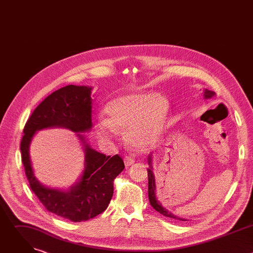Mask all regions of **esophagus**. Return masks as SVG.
<instances>
[{
  "mask_svg": "<svg viewBox=\"0 0 253 253\" xmlns=\"http://www.w3.org/2000/svg\"><path fill=\"white\" fill-rule=\"evenodd\" d=\"M135 162V157L132 155V154H128L125 156L124 158V163L125 165L128 167V166H131L132 164H134Z\"/></svg>",
  "mask_w": 253,
  "mask_h": 253,
  "instance_id": "34e87169",
  "label": "esophagus"
}]
</instances>
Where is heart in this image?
<instances>
[{
    "label": "heart",
    "instance_id": "heart-1",
    "mask_svg": "<svg viewBox=\"0 0 253 253\" xmlns=\"http://www.w3.org/2000/svg\"><path fill=\"white\" fill-rule=\"evenodd\" d=\"M169 103L161 95L134 93L119 96L107 104L108 119L100 117L97 130L103 137H114L125 131L129 144L135 147L148 146L161 134L168 114Z\"/></svg>",
    "mask_w": 253,
    "mask_h": 253
}]
</instances>
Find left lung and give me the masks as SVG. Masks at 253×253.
<instances>
[{"label":"left lung","mask_w":253,"mask_h":253,"mask_svg":"<svg viewBox=\"0 0 253 253\" xmlns=\"http://www.w3.org/2000/svg\"><path fill=\"white\" fill-rule=\"evenodd\" d=\"M215 93L212 92V91H209V90H205L204 92V97L205 98H210L214 95ZM148 163L151 167V156H149L148 158ZM148 172V196H149V201H150V204L151 206L156 210L158 211L159 213H161L162 215L166 216V217H169V218H172V219H176V220H181V221H185V219H182L180 217H177L176 215L172 214L170 211L166 210L162 205L161 203L157 200L156 198V187H155V179H154V175H153V172H152V168H148L147 170Z\"/></svg>","instance_id":"8db88e82"}]
</instances>
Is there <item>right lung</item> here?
Returning a JSON list of instances; mask_svg holds the SVG:
<instances>
[{
	"label": "right lung",
	"mask_w": 253,
	"mask_h": 253,
	"mask_svg": "<svg viewBox=\"0 0 253 253\" xmlns=\"http://www.w3.org/2000/svg\"><path fill=\"white\" fill-rule=\"evenodd\" d=\"M92 88L68 85L49 95L36 108L24 127L21 140L22 162L32 191L45 208L63 218L81 222L94 218L109 205L114 191V179L125 168L116 154L106 156L85 144L86 167L80 181L67 191L50 189L36 179L31 166L29 146L36 131L48 127H65L73 132L91 129Z\"/></svg>",
	"instance_id": "right-lung-1"
}]
</instances>
